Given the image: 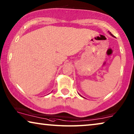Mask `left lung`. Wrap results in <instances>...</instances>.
I'll return each instance as SVG.
<instances>
[{"label": "left lung", "mask_w": 134, "mask_h": 134, "mask_svg": "<svg viewBox=\"0 0 134 134\" xmlns=\"http://www.w3.org/2000/svg\"><path fill=\"white\" fill-rule=\"evenodd\" d=\"M109 34H110V35H111V36H113V37H115V36H113V35H112V34H111L110 32H109ZM79 94L80 96H81V95H80V94H79Z\"/></svg>", "instance_id": "left-lung-1"}]
</instances>
